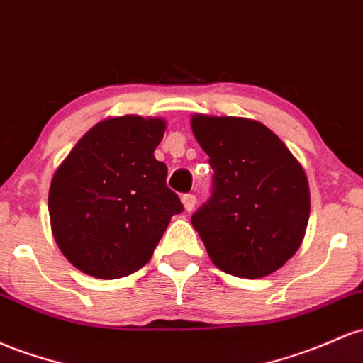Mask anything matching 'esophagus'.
Returning <instances> with one entry per match:
<instances>
[{"instance_id": "34e87169", "label": "esophagus", "mask_w": 363, "mask_h": 363, "mask_svg": "<svg viewBox=\"0 0 363 363\" xmlns=\"http://www.w3.org/2000/svg\"><path fill=\"white\" fill-rule=\"evenodd\" d=\"M182 203H184V208L191 212V210H194V205H196V196L191 193L184 194V196H182Z\"/></svg>"}]
</instances>
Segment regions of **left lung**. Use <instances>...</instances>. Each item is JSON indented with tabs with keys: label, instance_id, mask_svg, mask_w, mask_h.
<instances>
[{
	"label": "left lung",
	"instance_id": "left-lung-1",
	"mask_svg": "<svg viewBox=\"0 0 363 363\" xmlns=\"http://www.w3.org/2000/svg\"><path fill=\"white\" fill-rule=\"evenodd\" d=\"M191 127L213 169L212 196L191 217L210 258L236 277L276 272L308 224L305 170L260 122L194 115Z\"/></svg>",
	"mask_w": 363,
	"mask_h": 363
}]
</instances>
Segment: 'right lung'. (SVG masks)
Here are the masks:
<instances>
[{"mask_svg":"<svg viewBox=\"0 0 363 363\" xmlns=\"http://www.w3.org/2000/svg\"><path fill=\"white\" fill-rule=\"evenodd\" d=\"M165 122L136 115L96 123L58 167L50 186L51 229L84 274L118 279L145 267L172 215L184 210L155 158Z\"/></svg>","mask_w":363,"mask_h":363,"instance_id":"right-lung-1","label":"right lung"}]
</instances>
